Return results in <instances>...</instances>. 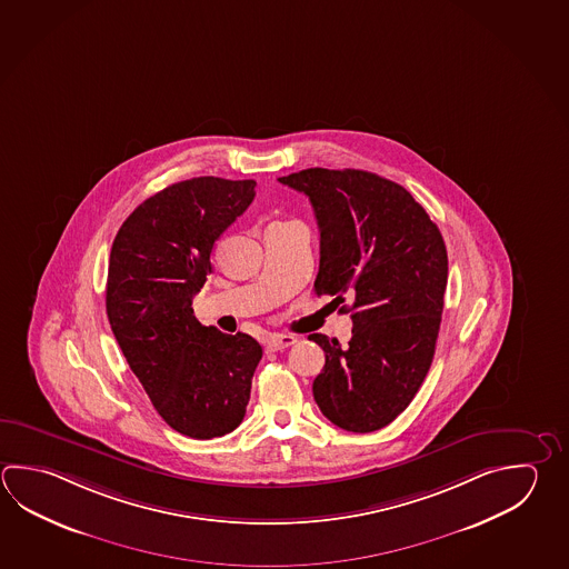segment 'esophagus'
Wrapping results in <instances>:
<instances>
[{
  "label": "esophagus",
  "instance_id": "esophagus-1",
  "mask_svg": "<svg viewBox=\"0 0 569 569\" xmlns=\"http://www.w3.org/2000/svg\"><path fill=\"white\" fill-rule=\"evenodd\" d=\"M298 342V338L296 336H271L268 342H266V348H268V352H281V350H286V348H290L293 343Z\"/></svg>",
  "mask_w": 569,
  "mask_h": 569
}]
</instances>
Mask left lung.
Returning a JSON list of instances; mask_svg holds the SVG:
<instances>
[{
    "label": "left lung",
    "instance_id": "left-lung-1",
    "mask_svg": "<svg viewBox=\"0 0 569 569\" xmlns=\"http://www.w3.org/2000/svg\"><path fill=\"white\" fill-rule=\"evenodd\" d=\"M279 182L310 199L320 227L316 293L353 301L352 340L311 333L326 365L313 380L323 417L350 432L397 419L429 372L445 290L447 247L439 227L398 182L375 172L306 169Z\"/></svg>",
    "mask_w": 569,
    "mask_h": 569
}]
</instances>
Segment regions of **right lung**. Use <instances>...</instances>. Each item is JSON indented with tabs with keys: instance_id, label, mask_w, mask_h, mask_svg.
Returning <instances> with one entry per match:
<instances>
[{
	"instance_id": "obj_1",
	"label": "right lung",
	"mask_w": 569,
	"mask_h": 569,
	"mask_svg": "<svg viewBox=\"0 0 569 569\" xmlns=\"http://www.w3.org/2000/svg\"><path fill=\"white\" fill-rule=\"evenodd\" d=\"M256 197V181L197 177L140 203L114 237L107 313L130 370L171 429L214 439L246 417L261 346L201 326L193 298L214 241Z\"/></svg>"
}]
</instances>
